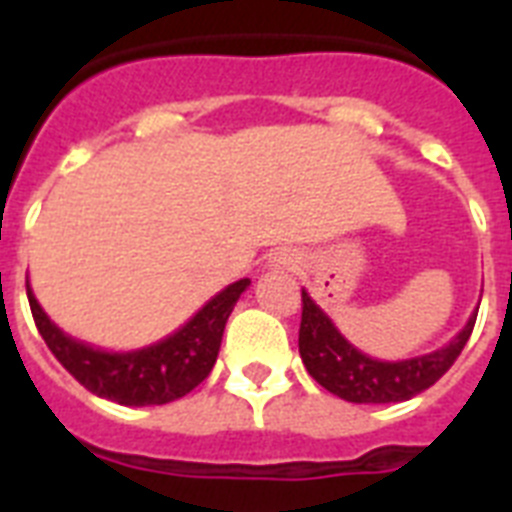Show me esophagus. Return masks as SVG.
Wrapping results in <instances>:
<instances>
[{"label": "esophagus", "mask_w": 512, "mask_h": 512, "mask_svg": "<svg viewBox=\"0 0 512 512\" xmlns=\"http://www.w3.org/2000/svg\"><path fill=\"white\" fill-rule=\"evenodd\" d=\"M273 268H279V271H295L297 268V257L295 252H289V249H281L276 255L271 257Z\"/></svg>", "instance_id": "obj_1"}]
</instances>
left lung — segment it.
<instances>
[{
    "mask_svg": "<svg viewBox=\"0 0 512 512\" xmlns=\"http://www.w3.org/2000/svg\"><path fill=\"white\" fill-rule=\"evenodd\" d=\"M478 311L462 332L441 350L404 361H377L353 348L337 332L327 313L313 303L303 289V319H300V358L321 388L345 398L350 404H396L428 390L449 372V366L470 340Z\"/></svg>",
    "mask_w": 512,
    "mask_h": 512,
    "instance_id": "8db88e82",
    "label": "left lung"
}]
</instances>
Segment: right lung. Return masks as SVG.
Here are the masks:
<instances>
[{
	"instance_id": "right-lung-1",
	"label": "right lung",
	"mask_w": 512,
	"mask_h": 512,
	"mask_svg": "<svg viewBox=\"0 0 512 512\" xmlns=\"http://www.w3.org/2000/svg\"><path fill=\"white\" fill-rule=\"evenodd\" d=\"M247 287L249 279L225 287L185 327L177 329L175 335L164 337L162 342L130 350V353H108V350L92 348L63 335L47 319L42 305L36 303L26 281L31 316L42 340L52 350V356L58 358L60 364L66 366V372L76 382H82L90 393L124 406L170 404L207 380V374L217 361L225 321Z\"/></svg>"
}]
</instances>
